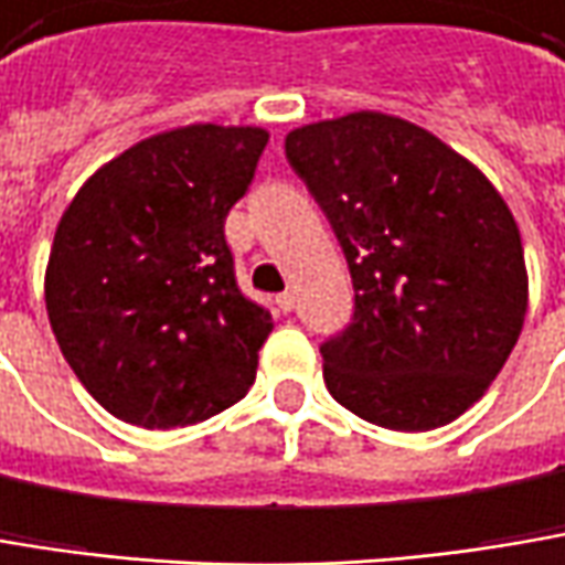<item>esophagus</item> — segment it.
Wrapping results in <instances>:
<instances>
[{
    "label": "esophagus",
    "mask_w": 565,
    "mask_h": 565,
    "mask_svg": "<svg viewBox=\"0 0 565 565\" xmlns=\"http://www.w3.org/2000/svg\"><path fill=\"white\" fill-rule=\"evenodd\" d=\"M276 308H279L282 315H286V311H292V308H296V292H292V289L279 292V296H276Z\"/></svg>",
    "instance_id": "34e87169"
}]
</instances>
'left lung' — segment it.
Returning a JSON list of instances; mask_svg holds the SVG:
<instances>
[{"label": "left lung", "instance_id": "1", "mask_svg": "<svg viewBox=\"0 0 565 565\" xmlns=\"http://www.w3.org/2000/svg\"><path fill=\"white\" fill-rule=\"evenodd\" d=\"M353 282V321L321 347L324 385L388 430L457 422L502 373L527 315L518 222L450 143L385 111L286 135Z\"/></svg>", "mask_w": 565, "mask_h": 565}]
</instances>
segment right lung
<instances>
[{
	"label": "right lung",
	"mask_w": 565,
	"mask_h": 565,
	"mask_svg": "<svg viewBox=\"0 0 565 565\" xmlns=\"http://www.w3.org/2000/svg\"><path fill=\"white\" fill-rule=\"evenodd\" d=\"M266 141L257 125H180L102 163L66 205L44 302L63 360L108 415L185 427L257 380L273 318L234 282L224 218Z\"/></svg>",
	"instance_id": "right-lung-1"
}]
</instances>
